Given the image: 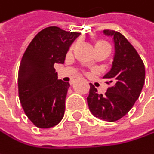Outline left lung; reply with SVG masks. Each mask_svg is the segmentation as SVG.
<instances>
[{"label": "left lung", "instance_id": "left-lung-1", "mask_svg": "<svg viewBox=\"0 0 154 154\" xmlns=\"http://www.w3.org/2000/svg\"><path fill=\"white\" fill-rule=\"evenodd\" d=\"M103 34L112 37L115 47L112 67L103 77L111 85L103 95L90 84L87 104L96 118L114 122L124 117L138 99L144 84L145 69L137 51L122 34L109 29Z\"/></svg>", "mask_w": 154, "mask_h": 154}]
</instances>
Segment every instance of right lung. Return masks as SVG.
I'll list each match as a JSON object with an SVG mask.
<instances>
[{
    "label": "right lung",
    "instance_id": "right-lung-1",
    "mask_svg": "<svg viewBox=\"0 0 154 154\" xmlns=\"http://www.w3.org/2000/svg\"><path fill=\"white\" fill-rule=\"evenodd\" d=\"M79 35L49 26L34 37L22 57L18 96L26 115L37 128L54 127L64 116L69 84L58 79L54 64L64 63L69 47Z\"/></svg>",
    "mask_w": 154,
    "mask_h": 154
}]
</instances>
